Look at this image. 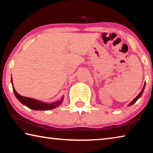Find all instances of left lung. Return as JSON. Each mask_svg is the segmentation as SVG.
I'll use <instances>...</instances> for the list:
<instances>
[{
    "mask_svg": "<svg viewBox=\"0 0 153 153\" xmlns=\"http://www.w3.org/2000/svg\"><path fill=\"white\" fill-rule=\"evenodd\" d=\"M144 88H145V84H144V87H143V88H142V90H141V92L139 93V94L137 96V97L134 98V99L132 100V101H131L130 103H129V104L128 105V106H131V105H134V103H135L137 100H138L141 97V96H142V93H143V92H144Z\"/></svg>",
    "mask_w": 153,
    "mask_h": 153,
    "instance_id": "8db88e82",
    "label": "left lung"
}]
</instances>
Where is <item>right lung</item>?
<instances>
[{"mask_svg":"<svg viewBox=\"0 0 153 153\" xmlns=\"http://www.w3.org/2000/svg\"><path fill=\"white\" fill-rule=\"evenodd\" d=\"M11 84L13 86V90L14 94L15 97L19 100L20 102H22L23 105L26 106L28 108H31V109L36 110V111H47V110H51L53 109V108L58 107L59 105H60L62 102L63 100V97H62L59 101H56L53 103H45L42 101H40V100H38L36 99H33L32 98H28L25 97H22L20 94H18L16 92V90H15L13 87V79L11 77Z\"/></svg>","mask_w":153,"mask_h":153,"instance_id":"add662e5","label":"right lung"}]
</instances>
